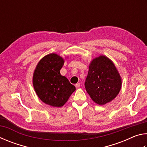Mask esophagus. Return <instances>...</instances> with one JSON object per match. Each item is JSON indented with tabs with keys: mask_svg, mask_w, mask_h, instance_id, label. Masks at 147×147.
<instances>
[{
	"mask_svg": "<svg viewBox=\"0 0 147 147\" xmlns=\"http://www.w3.org/2000/svg\"><path fill=\"white\" fill-rule=\"evenodd\" d=\"M75 86H76V88H80V86H81L80 83H77V84H76V85H75Z\"/></svg>",
	"mask_w": 147,
	"mask_h": 147,
	"instance_id": "obj_1",
	"label": "esophagus"
}]
</instances>
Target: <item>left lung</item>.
Returning a JSON list of instances; mask_svg holds the SVG:
<instances>
[{"label":"left lung","mask_w":147,"mask_h":147,"mask_svg":"<svg viewBox=\"0 0 147 147\" xmlns=\"http://www.w3.org/2000/svg\"><path fill=\"white\" fill-rule=\"evenodd\" d=\"M122 80L113 61L105 56L91 61L85 88L94 102L104 105L113 100L121 90Z\"/></svg>","instance_id":"8db88e82"}]
</instances>
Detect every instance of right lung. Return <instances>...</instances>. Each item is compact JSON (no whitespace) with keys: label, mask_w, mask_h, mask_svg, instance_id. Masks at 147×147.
<instances>
[{"label":"right lung","mask_w":147,"mask_h":147,"mask_svg":"<svg viewBox=\"0 0 147 147\" xmlns=\"http://www.w3.org/2000/svg\"><path fill=\"white\" fill-rule=\"evenodd\" d=\"M64 59L52 53L44 56L37 65L33 74V86L37 95L48 105L61 107L76 90L60 70Z\"/></svg>","instance_id":"add662e5"}]
</instances>
